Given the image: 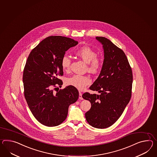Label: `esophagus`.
Instances as JSON below:
<instances>
[{"label":"esophagus","instance_id":"1","mask_svg":"<svg viewBox=\"0 0 157 157\" xmlns=\"http://www.w3.org/2000/svg\"><path fill=\"white\" fill-rule=\"evenodd\" d=\"M79 99L80 100L83 99V98L82 97V94L80 92H79Z\"/></svg>","mask_w":157,"mask_h":157}]
</instances>
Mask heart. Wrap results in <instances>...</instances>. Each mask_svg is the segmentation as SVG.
<instances>
[{
  "label": "heart",
  "mask_w": 157,
  "mask_h": 157,
  "mask_svg": "<svg viewBox=\"0 0 157 157\" xmlns=\"http://www.w3.org/2000/svg\"><path fill=\"white\" fill-rule=\"evenodd\" d=\"M75 54L84 62L87 63L88 71L92 73H97L101 67V61L96 57V53L94 50L88 46H83L77 50ZM71 64V59L68 56H64L61 60L62 69L65 71H69ZM91 79L86 75H74L67 78L66 81V84L71 86L78 90L84 89L86 86L90 84Z\"/></svg>",
  "instance_id": "obj_1"
}]
</instances>
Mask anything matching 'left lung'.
<instances>
[{
	"mask_svg": "<svg viewBox=\"0 0 157 157\" xmlns=\"http://www.w3.org/2000/svg\"><path fill=\"white\" fill-rule=\"evenodd\" d=\"M101 44L104 60L99 75L90 89L100 95L86 92L82 97L91 104L85 113L87 121L99 129L107 128L121 116L132 95V71L125 54L108 39L96 37Z\"/></svg>",
	"mask_w": 157,
	"mask_h": 157,
	"instance_id": "1",
	"label": "left lung"
}]
</instances>
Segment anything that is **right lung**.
Wrapping results in <instances>:
<instances>
[{"mask_svg": "<svg viewBox=\"0 0 157 157\" xmlns=\"http://www.w3.org/2000/svg\"><path fill=\"white\" fill-rule=\"evenodd\" d=\"M78 42L60 36L43 40L31 51L23 72L24 96L31 112L47 126L59 125L66 119L69 105L79 97L77 88L68 86L57 92L53 87L63 84L61 60L65 53ZM54 88V90L56 89Z\"/></svg>", "mask_w": 157, "mask_h": 157, "instance_id": "right-lung-1", "label": "right lung"}]
</instances>
